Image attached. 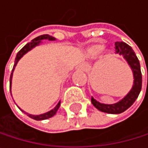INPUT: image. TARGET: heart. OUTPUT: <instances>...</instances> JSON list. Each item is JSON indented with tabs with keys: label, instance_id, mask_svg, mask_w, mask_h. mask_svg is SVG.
Masks as SVG:
<instances>
[{
	"label": "heart",
	"instance_id": "1",
	"mask_svg": "<svg viewBox=\"0 0 148 148\" xmlns=\"http://www.w3.org/2000/svg\"><path fill=\"white\" fill-rule=\"evenodd\" d=\"M101 46H100V45H96V46H94V47H93L92 50H93V51H95V52H97V51L101 50Z\"/></svg>",
	"mask_w": 148,
	"mask_h": 148
}]
</instances>
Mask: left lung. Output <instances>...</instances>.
Segmentation results:
<instances>
[{"label":"left lung","mask_w":148,"mask_h":148,"mask_svg":"<svg viewBox=\"0 0 148 148\" xmlns=\"http://www.w3.org/2000/svg\"><path fill=\"white\" fill-rule=\"evenodd\" d=\"M115 49H116L115 51L117 54L123 56V57L126 59V61L132 67L134 76V85L132 86V89L130 91V92L122 101H120L116 104H111V105L101 104L97 101H95L93 98H92V103L96 108H98L102 112L109 113V114H120L125 111L127 108H129L138 98L142 87V74H141V71H140L139 61L136 56L132 48L128 44L124 42H116Z\"/></svg>","instance_id":"1"}]
</instances>
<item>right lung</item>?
<instances>
[{
  "label": "right lung",
  "mask_w": 148,
  "mask_h": 148,
  "mask_svg": "<svg viewBox=\"0 0 148 148\" xmlns=\"http://www.w3.org/2000/svg\"><path fill=\"white\" fill-rule=\"evenodd\" d=\"M55 40V38L54 37H52V36H49V35H47V34H44V35H41V36H39V37H37V38H35L34 40H32V42H29V43H27L23 48H22L19 52L17 53V55H16V59H15V64H14V66H13V69H12V72H11V75H10V87H11V79H12V75H13V71H14V69H15V66L16 65V63H17V62L21 59V57L23 56L25 54H26L28 51H30L32 48H33L35 46H38L39 44H40V40ZM60 104H61V102H59L57 105H56V107L54 108V109H52L51 111H49V112H47V113H45V114H42V115H40V116H32V115H29V114H27L31 118H32V119H35V120H45V119H47V118H50V117H52L54 115H56V111L58 110V108H59V107H60Z\"/></svg>",
  "instance_id": "add662e5"
}]
</instances>
